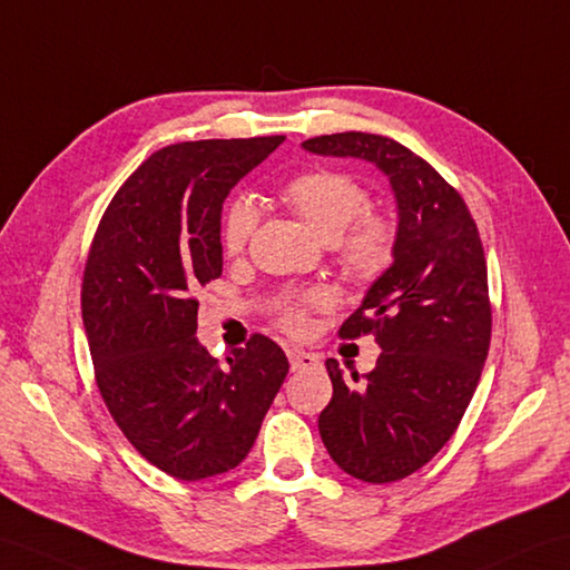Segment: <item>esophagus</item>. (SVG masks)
Segmentation results:
<instances>
[{"label":"esophagus","instance_id":"obj_1","mask_svg":"<svg viewBox=\"0 0 570 570\" xmlns=\"http://www.w3.org/2000/svg\"><path fill=\"white\" fill-rule=\"evenodd\" d=\"M286 356H288L291 368H294V372H298V368H306V366L317 364V356L306 352V350H296V347L294 350H286Z\"/></svg>","mask_w":570,"mask_h":570}]
</instances>
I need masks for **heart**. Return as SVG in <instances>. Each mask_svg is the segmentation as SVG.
<instances>
[{"label": "heart", "instance_id": "heart-1", "mask_svg": "<svg viewBox=\"0 0 570 570\" xmlns=\"http://www.w3.org/2000/svg\"><path fill=\"white\" fill-rule=\"evenodd\" d=\"M282 198L306 220L323 240L335 245L337 259L350 279L368 284L393 264L399 230L386 214L366 210L368 191L350 171L335 167H313L284 181ZM257 210L247 198H235L220 223V245L225 255H240L253 240ZM330 306L323 288L288 296L276 306V323L286 333L303 335L313 311Z\"/></svg>", "mask_w": 570, "mask_h": 570}]
</instances>
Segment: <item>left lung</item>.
<instances>
[{
	"mask_svg": "<svg viewBox=\"0 0 570 570\" xmlns=\"http://www.w3.org/2000/svg\"><path fill=\"white\" fill-rule=\"evenodd\" d=\"M303 148L374 163L399 202L391 269L340 327L347 340L374 335L381 354L352 381L325 362L333 399L317 430L354 479L401 481L449 442L479 386L493 327L481 235L461 194L401 142L350 130Z\"/></svg>",
	"mask_w": 570,
	"mask_h": 570,
	"instance_id": "8db88e82",
	"label": "left lung"
}]
</instances>
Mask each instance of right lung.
Listing matches in <instances>:
<instances>
[{
	"label": "right lung",
	"instance_id": "obj_1",
	"mask_svg": "<svg viewBox=\"0 0 570 570\" xmlns=\"http://www.w3.org/2000/svg\"><path fill=\"white\" fill-rule=\"evenodd\" d=\"M284 136L177 142L106 206L82 276V321L101 399L126 440L179 481L235 469L288 374L253 335L225 362L196 335L198 286L223 272L220 208Z\"/></svg>",
	"mask_w": 570,
	"mask_h": 570
}]
</instances>
